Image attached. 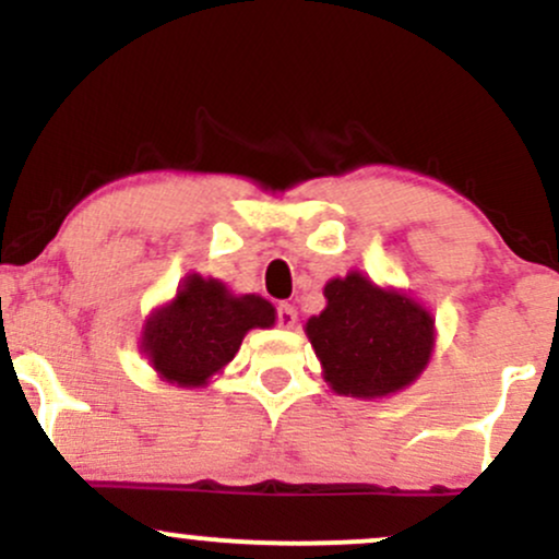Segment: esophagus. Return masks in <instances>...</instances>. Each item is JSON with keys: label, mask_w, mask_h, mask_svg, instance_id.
I'll return each mask as SVG.
<instances>
[{"label": "esophagus", "mask_w": 559, "mask_h": 559, "mask_svg": "<svg viewBox=\"0 0 559 559\" xmlns=\"http://www.w3.org/2000/svg\"><path fill=\"white\" fill-rule=\"evenodd\" d=\"M297 323V310L292 305H278V325L281 329H294Z\"/></svg>", "instance_id": "obj_1"}]
</instances>
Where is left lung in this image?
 I'll return each mask as SVG.
<instances>
[{
    "label": "left lung",
    "mask_w": 559,
    "mask_h": 559,
    "mask_svg": "<svg viewBox=\"0 0 559 559\" xmlns=\"http://www.w3.org/2000/svg\"><path fill=\"white\" fill-rule=\"evenodd\" d=\"M323 297L325 310L307 320L305 333L336 394L383 400L418 381L436 346L426 305L360 271L331 278Z\"/></svg>",
    "instance_id": "left-lung-1"
}]
</instances>
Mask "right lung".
<instances>
[{
    "label": "right lung",
    "mask_w": 559,
    "mask_h": 559,
    "mask_svg": "<svg viewBox=\"0 0 559 559\" xmlns=\"http://www.w3.org/2000/svg\"><path fill=\"white\" fill-rule=\"evenodd\" d=\"M275 325V307L260 294H234L217 278L189 273L176 297L155 307L139 349L163 381L202 389L223 373L252 329Z\"/></svg>",
    "instance_id": "1"
}]
</instances>
